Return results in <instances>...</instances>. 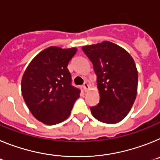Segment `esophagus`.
Listing matches in <instances>:
<instances>
[{"label": "esophagus", "instance_id": "obj_1", "mask_svg": "<svg viewBox=\"0 0 160 160\" xmlns=\"http://www.w3.org/2000/svg\"><path fill=\"white\" fill-rule=\"evenodd\" d=\"M89 84H88V83H87V82H85V83H84V85H83V88H84V90L85 92H87L88 91V89H89Z\"/></svg>", "mask_w": 160, "mask_h": 160}]
</instances>
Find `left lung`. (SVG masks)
<instances>
[{
  "label": "left lung",
  "mask_w": 160,
  "mask_h": 160,
  "mask_svg": "<svg viewBox=\"0 0 160 160\" xmlns=\"http://www.w3.org/2000/svg\"><path fill=\"white\" fill-rule=\"evenodd\" d=\"M93 65L100 101L90 107L92 116L115 124L128 114L138 89V71L134 59L120 46L109 41L82 47Z\"/></svg>",
  "instance_id": "obj_1"
}]
</instances>
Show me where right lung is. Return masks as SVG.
<instances>
[{
  "label": "right lung",
  "mask_w": 160,
  "mask_h": 160,
  "mask_svg": "<svg viewBox=\"0 0 160 160\" xmlns=\"http://www.w3.org/2000/svg\"><path fill=\"white\" fill-rule=\"evenodd\" d=\"M77 48L47 47L34 57L22 79L23 99L33 116L47 125H55L69 117L80 89L71 84L68 69Z\"/></svg>",
  "instance_id": "obj_1"
}]
</instances>
